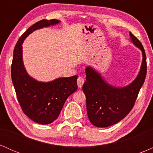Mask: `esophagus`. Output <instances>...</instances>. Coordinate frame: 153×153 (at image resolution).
Wrapping results in <instances>:
<instances>
[{
	"mask_svg": "<svg viewBox=\"0 0 153 153\" xmlns=\"http://www.w3.org/2000/svg\"><path fill=\"white\" fill-rule=\"evenodd\" d=\"M84 82H85V80L82 77H79L78 78V80H77V83H78V86L79 88H82V85H83Z\"/></svg>",
	"mask_w": 153,
	"mask_h": 153,
	"instance_id": "34e87169",
	"label": "esophagus"
}]
</instances>
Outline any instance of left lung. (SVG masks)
<instances>
[{
	"instance_id": "1",
	"label": "left lung",
	"mask_w": 153,
	"mask_h": 153,
	"mask_svg": "<svg viewBox=\"0 0 153 153\" xmlns=\"http://www.w3.org/2000/svg\"><path fill=\"white\" fill-rule=\"evenodd\" d=\"M130 39L142 51L143 61L137 76L129 85L115 87L108 83L92 67L85 68L86 81L82 91L86 97L87 114L91 124L107 127L117 124L131 110L147 74L146 55L141 42L129 32Z\"/></svg>"
}]
</instances>
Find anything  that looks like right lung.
I'll return each instance as SVG.
<instances>
[{"label":"right lung","instance_id":"obj_1","mask_svg":"<svg viewBox=\"0 0 153 153\" xmlns=\"http://www.w3.org/2000/svg\"><path fill=\"white\" fill-rule=\"evenodd\" d=\"M57 19L35 23L19 38L13 50L11 78L20 106L25 114L34 122L48 124L57 119L68 96L78 88V75L59 78L50 82L35 80L27 73L23 62L22 44L33 31L58 24Z\"/></svg>","mask_w":153,"mask_h":153}]
</instances>
